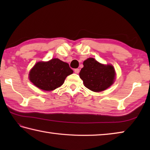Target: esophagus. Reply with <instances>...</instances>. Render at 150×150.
Returning <instances> with one entry per match:
<instances>
[{
    "mask_svg": "<svg viewBox=\"0 0 150 150\" xmlns=\"http://www.w3.org/2000/svg\"><path fill=\"white\" fill-rule=\"evenodd\" d=\"M74 72H75V73H77V74H78V73H79V69H75L74 70Z\"/></svg>",
    "mask_w": 150,
    "mask_h": 150,
    "instance_id": "1",
    "label": "esophagus"
}]
</instances>
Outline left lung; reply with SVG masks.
<instances>
[{
    "instance_id": "8db88e82",
    "label": "left lung",
    "mask_w": 150,
    "mask_h": 150,
    "mask_svg": "<svg viewBox=\"0 0 150 150\" xmlns=\"http://www.w3.org/2000/svg\"><path fill=\"white\" fill-rule=\"evenodd\" d=\"M83 67L79 73L85 87L94 92H100L113 84L115 70L112 65H104L94 58H88L83 62Z\"/></svg>"
}]
</instances>
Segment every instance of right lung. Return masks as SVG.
I'll return each mask as SVG.
<instances>
[{"label": "right lung", "instance_id": "right-lung-1", "mask_svg": "<svg viewBox=\"0 0 150 150\" xmlns=\"http://www.w3.org/2000/svg\"><path fill=\"white\" fill-rule=\"evenodd\" d=\"M73 73L67 63L54 58L35 63L29 73V79L38 88L50 91L61 87L65 78Z\"/></svg>", "mask_w": 150, "mask_h": 150}]
</instances>
